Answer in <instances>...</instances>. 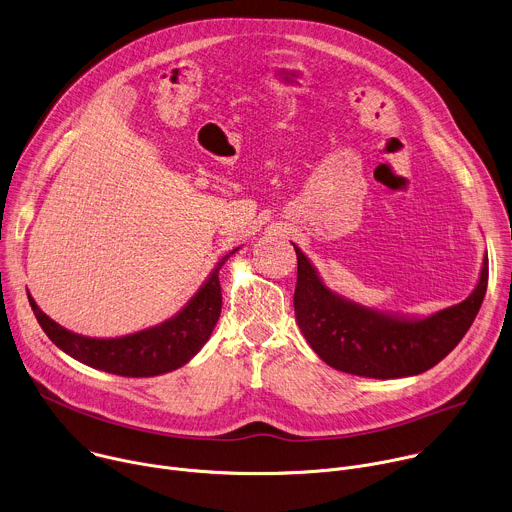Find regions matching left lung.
<instances>
[{"label":"left lung","mask_w":512,"mask_h":512,"mask_svg":"<svg viewBox=\"0 0 512 512\" xmlns=\"http://www.w3.org/2000/svg\"><path fill=\"white\" fill-rule=\"evenodd\" d=\"M298 255L294 310L312 350L342 373L399 379L425 373L446 358L470 330L488 285V261L472 296L423 320L377 314L350 304L322 283L306 255Z\"/></svg>","instance_id":"obj_1"}]
</instances>
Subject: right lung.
<instances>
[{"mask_svg":"<svg viewBox=\"0 0 512 512\" xmlns=\"http://www.w3.org/2000/svg\"><path fill=\"white\" fill-rule=\"evenodd\" d=\"M227 259L229 255L218 261L208 281L178 316L156 328L123 338L101 340L68 332L50 320L36 306L30 294L28 300L46 336L68 356L89 364L93 369L121 377H156L180 369L212 334L223 306L218 269Z\"/></svg>","mask_w":512,"mask_h":512,"instance_id":"right-lung-1","label":"right lung"}]
</instances>
